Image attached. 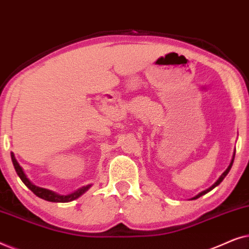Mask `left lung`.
Listing matches in <instances>:
<instances>
[{"instance_id":"obj_1","label":"left lung","mask_w":249,"mask_h":249,"mask_svg":"<svg viewBox=\"0 0 249 249\" xmlns=\"http://www.w3.org/2000/svg\"><path fill=\"white\" fill-rule=\"evenodd\" d=\"M233 160H234V154H233L232 161H231V163H230V165H229V166H228V169L226 170V171H224V172L222 173V176H221V177H220V178H219V179H217V181H216L215 183H214V185H213L212 187H210V188H209V189H206V190H204V192H202V193H199V194H198V195H197V196H195V197H194V198H192V199H196V198H198V197H200V196L205 195V194H207V193H209V192H211V190H212L213 188H215V187H216L217 185H220V183H221V182H222V180H223L224 178H226V176L228 175V173H229V171H230V169H231V166H232Z\"/></svg>"}]
</instances>
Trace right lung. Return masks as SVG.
Instances as JSON below:
<instances>
[{"mask_svg": "<svg viewBox=\"0 0 249 249\" xmlns=\"http://www.w3.org/2000/svg\"><path fill=\"white\" fill-rule=\"evenodd\" d=\"M11 159H12V163H13V166H15L16 169V172L17 175L19 176V178L22 180V182L25 183V185L28 187V188L32 190V192L35 194L36 196H38L39 198H43L45 200H49V202H54V203H68V202H71V200L78 198V197L83 195V194L88 190L89 188L90 185H87V186H84L79 188L76 192L70 194V195H57V194L51 192L49 189H45V188H40V187H37L35 185H33L32 182L29 181L28 178H27L25 173H23L21 166L19 165V163L17 162V160L15 158V154L11 153Z\"/></svg>", "mask_w": 249, "mask_h": 249, "instance_id": "right-lung-1", "label": "right lung"}]
</instances>
